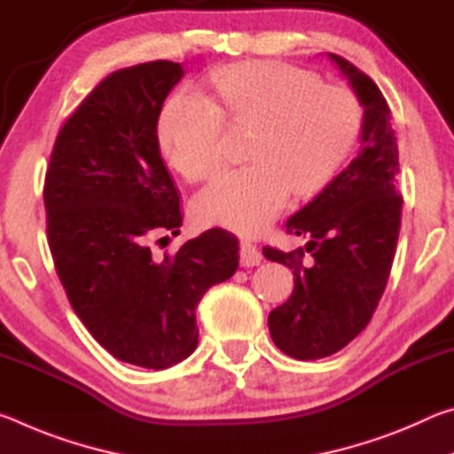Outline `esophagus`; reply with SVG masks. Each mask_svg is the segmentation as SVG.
Here are the masks:
<instances>
[{
	"instance_id": "obj_1",
	"label": "esophagus",
	"mask_w": 454,
	"mask_h": 454,
	"mask_svg": "<svg viewBox=\"0 0 454 454\" xmlns=\"http://www.w3.org/2000/svg\"><path fill=\"white\" fill-rule=\"evenodd\" d=\"M262 262V254H260L258 246L252 244L250 240H242L240 242V264L250 268V266H258Z\"/></svg>"
}]
</instances>
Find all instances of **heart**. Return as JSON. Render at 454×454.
I'll list each match as a JSON object with an SVG mask.
<instances>
[{"label":"heart","instance_id":"heart-1","mask_svg":"<svg viewBox=\"0 0 454 454\" xmlns=\"http://www.w3.org/2000/svg\"><path fill=\"white\" fill-rule=\"evenodd\" d=\"M216 102L178 90L158 120L160 145L184 178L212 176L226 158V121L254 129L252 164L220 174L194 200L202 226L240 234L264 230L286 206L290 192L310 196L333 178L363 129V107L347 88L276 61L228 66L210 78Z\"/></svg>","mask_w":454,"mask_h":454}]
</instances>
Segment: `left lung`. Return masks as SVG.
<instances>
[{
    "instance_id": "obj_1",
    "label": "left lung",
    "mask_w": 454,
    "mask_h": 454,
    "mask_svg": "<svg viewBox=\"0 0 454 454\" xmlns=\"http://www.w3.org/2000/svg\"><path fill=\"white\" fill-rule=\"evenodd\" d=\"M328 58L364 107L360 150L286 222L288 234L309 236L304 248H262L268 260L294 274V290L270 312L268 328L276 347L298 360L334 355L363 333L387 288L401 232L403 196L395 186L398 148L390 107L356 66L336 53Z\"/></svg>"
}]
</instances>
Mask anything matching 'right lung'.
<instances>
[{
    "label": "right lung",
    "mask_w": 454,
    "mask_h": 454,
    "mask_svg": "<svg viewBox=\"0 0 454 454\" xmlns=\"http://www.w3.org/2000/svg\"><path fill=\"white\" fill-rule=\"evenodd\" d=\"M184 67L158 59L107 75L53 144L43 204L53 264L90 334L124 363L162 368L198 347L196 306L238 268V238L206 230L174 254L180 194L164 166L158 118Z\"/></svg>",
    "instance_id": "add662e5"
}]
</instances>
